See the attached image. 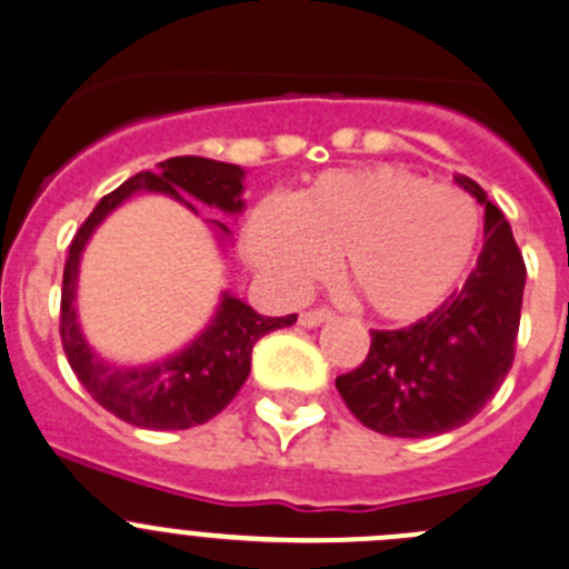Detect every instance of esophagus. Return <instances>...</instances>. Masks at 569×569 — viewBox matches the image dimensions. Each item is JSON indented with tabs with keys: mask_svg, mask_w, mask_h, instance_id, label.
I'll use <instances>...</instances> for the list:
<instances>
[{
	"mask_svg": "<svg viewBox=\"0 0 569 569\" xmlns=\"http://www.w3.org/2000/svg\"><path fill=\"white\" fill-rule=\"evenodd\" d=\"M328 319H333V311H328V308H313V311L300 313L302 328H319V325L328 322Z\"/></svg>",
	"mask_w": 569,
	"mask_h": 569,
	"instance_id": "obj_1",
	"label": "esophagus"
}]
</instances>
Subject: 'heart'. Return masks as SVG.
<instances>
[{"label": "heart", "mask_w": 569, "mask_h": 569, "mask_svg": "<svg viewBox=\"0 0 569 569\" xmlns=\"http://www.w3.org/2000/svg\"><path fill=\"white\" fill-rule=\"evenodd\" d=\"M481 213L456 186L397 167L322 172L241 230L244 256L269 283L300 297L333 269L380 319L413 322L442 306L476 256Z\"/></svg>", "instance_id": "heart-1"}]
</instances>
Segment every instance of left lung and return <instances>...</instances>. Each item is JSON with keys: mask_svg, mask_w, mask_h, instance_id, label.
<instances>
[{"mask_svg": "<svg viewBox=\"0 0 569 569\" xmlns=\"http://www.w3.org/2000/svg\"><path fill=\"white\" fill-rule=\"evenodd\" d=\"M456 183L483 206V247L461 291L400 330H372L367 361L336 378L347 408L372 431L419 439L470 422L509 375L526 263L511 224L476 180Z\"/></svg>", "mask_w": 569, "mask_h": 569, "instance_id": "1", "label": "left lung"}]
</instances>
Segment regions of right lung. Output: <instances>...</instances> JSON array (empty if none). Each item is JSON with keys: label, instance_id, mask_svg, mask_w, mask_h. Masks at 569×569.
<instances>
[{"label": "right lung", "instance_id": "1", "mask_svg": "<svg viewBox=\"0 0 569 569\" xmlns=\"http://www.w3.org/2000/svg\"><path fill=\"white\" fill-rule=\"evenodd\" d=\"M247 172L236 163L211 158H169L156 172H138L116 191L99 200L91 217L77 230L63 269L60 295V339L71 369L88 395L124 422L150 431H186L217 417L236 397L250 375L252 347L261 336L297 322L289 317H263L230 291L219 295V306L206 328L186 347L150 363H116L88 345L77 313V280H80L82 250L93 230L136 194H163L197 213L190 200L239 217L244 211ZM219 244L230 241V228L219 219H206Z\"/></svg>", "mask_w": 569, "mask_h": 569}]
</instances>
